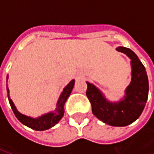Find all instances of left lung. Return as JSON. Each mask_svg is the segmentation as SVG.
<instances>
[{
    "label": "left lung",
    "instance_id": "8db88e82",
    "mask_svg": "<svg viewBox=\"0 0 154 154\" xmlns=\"http://www.w3.org/2000/svg\"><path fill=\"white\" fill-rule=\"evenodd\" d=\"M116 50L130 59L131 82L125 91V97L119 101H110L98 87L88 82L87 97L97 118L109 125L123 127L134 122L142 114L149 96V80L145 67L131 49L118 47Z\"/></svg>",
    "mask_w": 154,
    "mask_h": 154
}]
</instances>
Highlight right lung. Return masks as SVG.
I'll list each match as a JSON object with an SVG mask.
<instances>
[{
    "mask_svg": "<svg viewBox=\"0 0 154 154\" xmlns=\"http://www.w3.org/2000/svg\"><path fill=\"white\" fill-rule=\"evenodd\" d=\"M8 77L9 76L7 75L6 81L8 80ZM74 84H75V80L73 79V80L71 81L66 87H64L63 91L61 92L60 97L57 100L56 108H55V110L54 111H50L48 113L44 114V115L37 117V118H33V117L25 116V115H23L20 112H19L18 110L15 107V104L10 97V94H9L10 91H9L8 86L6 87V90H7L9 102H10L12 110L15 114V116H16V118L23 125L28 126L29 128L35 129V130H38V131H43V130H46V129H48L52 128V127H54L63 118V116L64 115V105H65V102L67 101L68 97L70 96L72 91L73 89Z\"/></svg>",
    "mask_w": 154,
    "mask_h": 154,
    "instance_id": "add662e5",
    "label": "right lung"
}]
</instances>
